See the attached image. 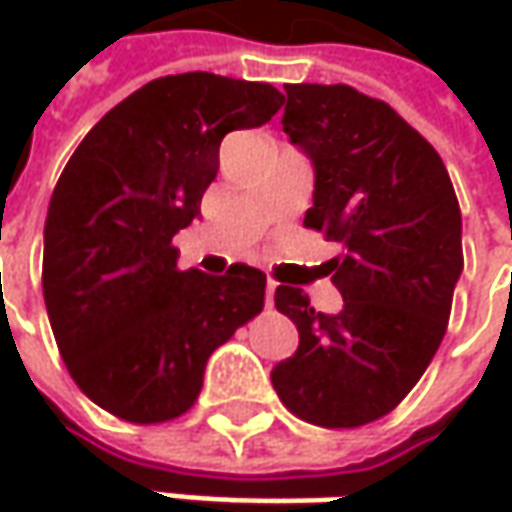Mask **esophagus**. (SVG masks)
<instances>
[{"label":"esophagus","instance_id":"1","mask_svg":"<svg viewBox=\"0 0 512 512\" xmlns=\"http://www.w3.org/2000/svg\"><path fill=\"white\" fill-rule=\"evenodd\" d=\"M273 293H276V282H273V279H267V285H265V305L267 307L273 305Z\"/></svg>","mask_w":512,"mask_h":512}]
</instances>
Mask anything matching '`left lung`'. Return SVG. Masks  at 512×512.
Segmentation results:
<instances>
[{
	"label": "left lung",
	"mask_w": 512,
	"mask_h": 512,
	"mask_svg": "<svg viewBox=\"0 0 512 512\" xmlns=\"http://www.w3.org/2000/svg\"><path fill=\"white\" fill-rule=\"evenodd\" d=\"M282 125L313 165L305 227L342 245L327 262L344 305L276 287L299 330L270 370L290 413L319 427L382 419L422 379L462 276V210L442 156L396 110L347 85H287Z\"/></svg>",
	"instance_id": "left-lung-1"
}]
</instances>
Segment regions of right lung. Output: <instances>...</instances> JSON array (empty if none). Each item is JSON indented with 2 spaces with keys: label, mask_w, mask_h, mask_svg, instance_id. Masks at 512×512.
Wrapping results in <instances>:
<instances>
[{
  "label": "right lung",
  "mask_w": 512,
  "mask_h": 512,
  "mask_svg": "<svg viewBox=\"0 0 512 512\" xmlns=\"http://www.w3.org/2000/svg\"><path fill=\"white\" fill-rule=\"evenodd\" d=\"M282 102L267 82L162 76L73 150L48 205L42 290L70 376L102 410L136 424L187 413L210 353L265 305L262 270H179L173 236L199 216L222 139Z\"/></svg>",
  "instance_id": "right-lung-1"
}]
</instances>
